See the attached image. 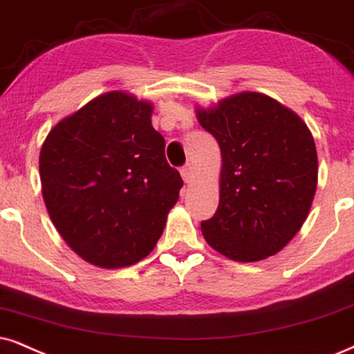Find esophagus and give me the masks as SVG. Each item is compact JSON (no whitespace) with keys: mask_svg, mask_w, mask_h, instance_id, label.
<instances>
[{"mask_svg":"<svg viewBox=\"0 0 354 354\" xmlns=\"http://www.w3.org/2000/svg\"><path fill=\"white\" fill-rule=\"evenodd\" d=\"M181 176L186 183H191L192 178H194V168H192L191 165H185V167L181 168Z\"/></svg>","mask_w":354,"mask_h":354,"instance_id":"obj_1","label":"esophagus"}]
</instances>
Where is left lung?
Instances as JSON below:
<instances>
[{
	"label": "left lung",
	"mask_w": 354,
	"mask_h": 354,
	"mask_svg": "<svg viewBox=\"0 0 354 354\" xmlns=\"http://www.w3.org/2000/svg\"><path fill=\"white\" fill-rule=\"evenodd\" d=\"M199 124L222 153L221 199L201 222L214 250L235 261H259L289 243L306 222L317 189V150L296 113L261 93H239Z\"/></svg>",
	"instance_id": "1"
}]
</instances>
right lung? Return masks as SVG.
Masks as SVG:
<instances>
[{
    "label": "right lung",
    "instance_id": "add662e5",
    "mask_svg": "<svg viewBox=\"0 0 354 354\" xmlns=\"http://www.w3.org/2000/svg\"><path fill=\"white\" fill-rule=\"evenodd\" d=\"M151 104L111 91L60 120L40 150L48 216L84 261L124 268L163 234L183 180L151 127Z\"/></svg>",
    "mask_w": 354,
    "mask_h": 354
}]
</instances>
